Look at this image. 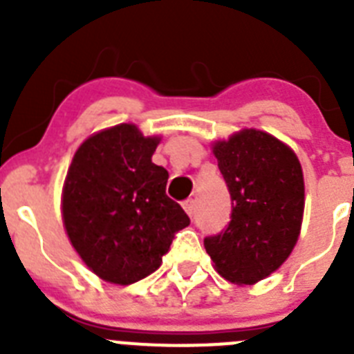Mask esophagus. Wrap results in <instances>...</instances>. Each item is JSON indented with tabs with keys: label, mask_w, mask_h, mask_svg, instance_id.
Masks as SVG:
<instances>
[{
	"label": "esophagus",
	"mask_w": 354,
	"mask_h": 354,
	"mask_svg": "<svg viewBox=\"0 0 354 354\" xmlns=\"http://www.w3.org/2000/svg\"><path fill=\"white\" fill-rule=\"evenodd\" d=\"M183 207H184V211L187 212V216H193V212H195V200H193V198L184 200Z\"/></svg>",
	"instance_id": "1"
}]
</instances>
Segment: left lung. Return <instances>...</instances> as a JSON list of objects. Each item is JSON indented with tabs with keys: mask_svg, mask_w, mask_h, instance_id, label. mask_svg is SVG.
Here are the masks:
<instances>
[{
	"mask_svg": "<svg viewBox=\"0 0 354 354\" xmlns=\"http://www.w3.org/2000/svg\"><path fill=\"white\" fill-rule=\"evenodd\" d=\"M212 154L232 196V220L205 237L214 270L237 286H253L289 259L301 234L305 180L287 143L261 129L216 140Z\"/></svg>",
	"mask_w": 354,
	"mask_h": 354,
	"instance_id": "8db88e82",
	"label": "left lung"
}]
</instances>
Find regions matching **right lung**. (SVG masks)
I'll return each instance as SVG.
<instances>
[{
    "label": "right lung",
    "instance_id": "1",
    "mask_svg": "<svg viewBox=\"0 0 354 354\" xmlns=\"http://www.w3.org/2000/svg\"><path fill=\"white\" fill-rule=\"evenodd\" d=\"M159 142L136 124L106 127L77 147L65 175V232L104 282L129 286L154 273L175 232L189 225L167 196L168 171L152 162Z\"/></svg>",
    "mask_w": 354,
    "mask_h": 354
}]
</instances>
